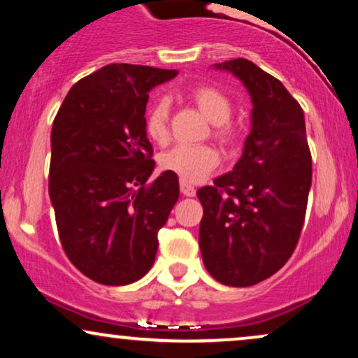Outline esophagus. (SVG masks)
Instances as JSON below:
<instances>
[{
  "label": "esophagus",
  "mask_w": 358,
  "mask_h": 358,
  "mask_svg": "<svg viewBox=\"0 0 358 358\" xmlns=\"http://www.w3.org/2000/svg\"><path fill=\"white\" fill-rule=\"evenodd\" d=\"M180 192L183 193L185 196H193L195 195V187H192L190 183H187V182H180Z\"/></svg>",
  "instance_id": "esophagus-1"
}]
</instances>
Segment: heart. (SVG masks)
<instances>
[{
  "label": "heart",
  "mask_w": 358,
  "mask_h": 358,
  "mask_svg": "<svg viewBox=\"0 0 358 358\" xmlns=\"http://www.w3.org/2000/svg\"><path fill=\"white\" fill-rule=\"evenodd\" d=\"M190 99L212 122V136L224 146H234L239 129L231 121L232 102L220 89L210 84H196ZM145 131L153 141L166 143L170 134V102L165 97L155 101L145 116ZM220 156L212 146H176L159 156L162 170L170 171L187 183H199L219 166Z\"/></svg>",
  "instance_id": "b5f03b06"
}]
</instances>
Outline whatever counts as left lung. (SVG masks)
Here are the masks:
<instances>
[{
  "mask_svg": "<svg viewBox=\"0 0 358 358\" xmlns=\"http://www.w3.org/2000/svg\"><path fill=\"white\" fill-rule=\"evenodd\" d=\"M219 67L248 87L252 129L231 173L196 192L203 207L199 242L212 278L245 287L278 273L296 249L311 187V153L301 106L276 77L245 59Z\"/></svg>",
  "mask_w": 358,
  "mask_h": 358,
  "instance_id": "left-lung-1",
  "label": "left lung"
}]
</instances>
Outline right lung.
I'll return each mask as SVG.
<instances>
[{"label":"right lung","mask_w":358,"mask_h":358,"mask_svg":"<svg viewBox=\"0 0 358 358\" xmlns=\"http://www.w3.org/2000/svg\"><path fill=\"white\" fill-rule=\"evenodd\" d=\"M176 71L110 64L77 82L52 126L48 193L60 244L84 276L108 286L141 279L180 195L155 168L145 131L150 90Z\"/></svg>","instance_id":"add662e5"}]
</instances>
